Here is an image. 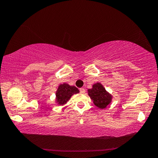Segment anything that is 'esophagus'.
I'll return each mask as SVG.
<instances>
[{
    "label": "esophagus",
    "mask_w": 158,
    "mask_h": 158,
    "mask_svg": "<svg viewBox=\"0 0 158 158\" xmlns=\"http://www.w3.org/2000/svg\"><path fill=\"white\" fill-rule=\"evenodd\" d=\"M79 89H80V92H81V93H85V89L84 88H82H82H80Z\"/></svg>",
    "instance_id": "obj_1"
}]
</instances>
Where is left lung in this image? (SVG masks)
<instances>
[{"label": "left lung", "instance_id": "1", "mask_svg": "<svg viewBox=\"0 0 158 158\" xmlns=\"http://www.w3.org/2000/svg\"><path fill=\"white\" fill-rule=\"evenodd\" d=\"M88 94L94 104L100 108H105L109 105L112 99V96L99 82L93 85L92 89H88Z\"/></svg>", "mask_w": 158, "mask_h": 158}]
</instances>
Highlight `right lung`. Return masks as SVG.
Returning <instances> with one entry per match:
<instances>
[{
	"label": "right lung",
	"instance_id": "1",
	"mask_svg": "<svg viewBox=\"0 0 158 158\" xmlns=\"http://www.w3.org/2000/svg\"><path fill=\"white\" fill-rule=\"evenodd\" d=\"M78 92V89L75 86H70L66 83L60 85L56 92V102L59 105H64L71 99L72 95Z\"/></svg>",
	"mask_w": 158,
	"mask_h": 158
}]
</instances>
